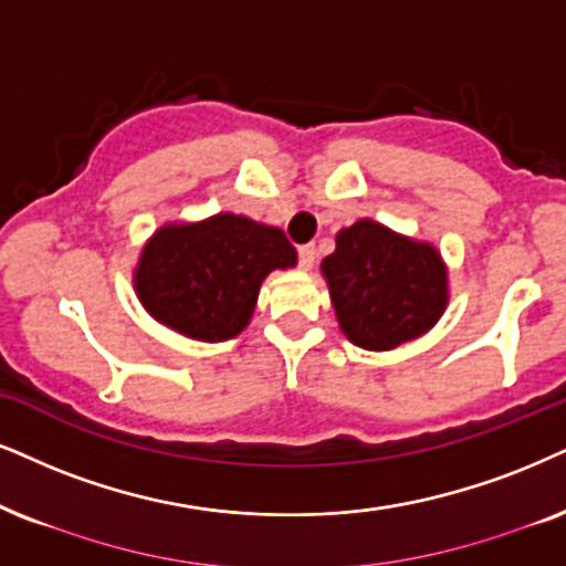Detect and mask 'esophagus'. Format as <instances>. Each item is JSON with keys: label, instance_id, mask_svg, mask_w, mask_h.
I'll list each match as a JSON object with an SVG mask.
<instances>
[{"label": "esophagus", "instance_id": "esophagus-1", "mask_svg": "<svg viewBox=\"0 0 566 566\" xmlns=\"http://www.w3.org/2000/svg\"><path fill=\"white\" fill-rule=\"evenodd\" d=\"M297 255H300V266H303L305 271L307 269H313V263H316V245H303L297 250Z\"/></svg>", "mask_w": 566, "mask_h": 566}]
</instances>
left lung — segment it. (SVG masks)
Returning a JSON list of instances; mask_svg holds the SVG:
<instances>
[{
    "label": "left lung",
    "mask_w": 566,
    "mask_h": 566,
    "mask_svg": "<svg viewBox=\"0 0 566 566\" xmlns=\"http://www.w3.org/2000/svg\"><path fill=\"white\" fill-rule=\"evenodd\" d=\"M342 334L355 347L389 353L439 324L449 303V269L433 242L360 219L336 232L321 261Z\"/></svg>",
    "instance_id": "left-lung-1"
}]
</instances>
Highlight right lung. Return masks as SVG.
<instances>
[{
  "mask_svg": "<svg viewBox=\"0 0 566 566\" xmlns=\"http://www.w3.org/2000/svg\"><path fill=\"white\" fill-rule=\"evenodd\" d=\"M297 250L279 227L221 211L167 221L143 245L133 287L151 318L196 342L245 332L263 279L295 269Z\"/></svg>",
  "mask_w": 566,
  "mask_h": 566,
  "instance_id": "add662e5",
  "label": "right lung"
}]
</instances>
